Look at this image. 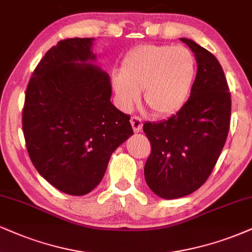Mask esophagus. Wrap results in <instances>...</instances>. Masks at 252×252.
Returning a JSON list of instances; mask_svg holds the SVG:
<instances>
[{"mask_svg":"<svg viewBox=\"0 0 252 252\" xmlns=\"http://www.w3.org/2000/svg\"><path fill=\"white\" fill-rule=\"evenodd\" d=\"M131 125L133 127V131H134L135 133L141 132V129H142L141 118L138 117V116H132L131 117Z\"/></svg>","mask_w":252,"mask_h":252,"instance_id":"34e87169","label":"esophagus"}]
</instances>
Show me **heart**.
Wrapping results in <instances>:
<instances>
[{
  "label": "heart",
  "instance_id": "heart-1",
  "mask_svg": "<svg viewBox=\"0 0 252 252\" xmlns=\"http://www.w3.org/2000/svg\"><path fill=\"white\" fill-rule=\"evenodd\" d=\"M112 85L120 106L129 110L144 90L146 105L158 116L181 110L190 94L196 60L182 45H140L128 52Z\"/></svg>",
  "mask_w": 252,
  "mask_h": 252
}]
</instances>
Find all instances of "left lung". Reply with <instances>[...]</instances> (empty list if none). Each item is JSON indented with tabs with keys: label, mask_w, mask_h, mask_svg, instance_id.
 <instances>
[{
	"label": "left lung",
	"mask_w": 252,
	"mask_h": 252,
	"mask_svg": "<svg viewBox=\"0 0 252 252\" xmlns=\"http://www.w3.org/2000/svg\"><path fill=\"white\" fill-rule=\"evenodd\" d=\"M181 40L197 62L190 97L167 120L144 124L152 148L145 164L146 182L166 200L191 194L207 181L230 127L231 97L221 64L194 40Z\"/></svg>",
	"instance_id": "1"
}]
</instances>
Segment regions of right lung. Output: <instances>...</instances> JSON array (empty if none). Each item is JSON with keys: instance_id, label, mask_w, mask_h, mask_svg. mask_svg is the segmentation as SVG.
<instances>
[{"instance_id": "1", "label": "right lung", "mask_w": 252, "mask_h": 252, "mask_svg": "<svg viewBox=\"0 0 252 252\" xmlns=\"http://www.w3.org/2000/svg\"><path fill=\"white\" fill-rule=\"evenodd\" d=\"M92 38H66L44 55L29 80L22 127L40 175L69 195L101 181L112 153L133 134L128 114L111 102L107 72L90 64Z\"/></svg>"}]
</instances>
